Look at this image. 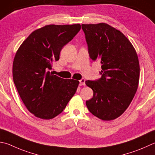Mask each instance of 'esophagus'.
<instances>
[{"label":"esophagus","instance_id":"1","mask_svg":"<svg viewBox=\"0 0 155 155\" xmlns=\"http://www.w3.org/2000/svg\"><path fill=\"white\" fill-rule=\"evenodd\" d=\"M79 84L80 85H85V80L84 78H82V79L79 81Z\"/></svg>","mask_w":155,"mask_h":155}]
</instances>
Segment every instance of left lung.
Listing matches in <instances>:
<instances>
[{
  "label": "left lung",
  "instance_id": "1",
  "mask_svg": "<svg viewBox=\"0 0 155 155\" xmlns=\"http://www.w3.org/2000/svg\"><path fill=\"white\" fill-rule=\"evenodd\" d=\"M89 57L100 61L99 80L86 81L94 91L86 101L89 112L103 120L120 117L130 104L138 87L140 64L136 49L117 29L105 23L82 24Z\"/></svg>",
  "mask_w": 155,
  "mask_h": 155
}]
</instances>
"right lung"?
Returning <instances> with one entry per match:
<instances>
[{
    "mask_svg": "<svg viewBox=\"0 0 155 155\" xmlns=\"http://www.w3.org/2000/svg\"><path fill=\"white\" fill-rule=\"evenodd\" d=\"M79 24L46 25L30 34L19 47L13 63V82L22 102L35 117L51 119L64 110L79 81L53 72L63 47L79 32Z\"/></svg>",
    "mask_w": 155,
    "mask_h": 155,
    "instance_id": "obj_1",
    "label": "right lung"
}]
</instances>
